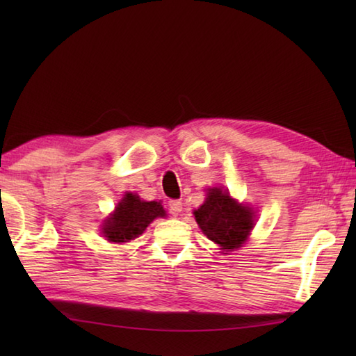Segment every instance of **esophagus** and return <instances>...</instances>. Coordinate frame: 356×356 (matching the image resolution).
<instances>
[{"label": "esophagus", "instance_id": "1", "mask_svg": "<svg viewBox=\"0 0 356 356\" xmlns=\"http://www.w3.org/2000/svg\"><path fill=\"white\" fill-rule=\"evenodd\" d=\"M168 208H170V213L172 216H177V214L182 213L184 205H182V202H180V200H170L168 202Z\"/></svg>", "mask_w": 356, "mask_h": 356}]
</instances>
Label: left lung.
Masks as SVG:
<instances>
[{
  "instance_id": "left-lung-1",
  "label": "left lung",
  "mask_w": 356,
  "mask_h": 356,
  "mask_svg": "<svg viewBox=\"0 0 356 356\" xmlns=\"http://www.w3.org/2000/svg\"><path fill=\"white\" fill-rule=\"evenodd\" d=\"M194 217L202 232L225 251L243 245L255 225L254 211L222 188H208L207 199L194 211Z\"/></svg>"
}]
</instances>
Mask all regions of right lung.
<instances>
[{"label": "right lung", "instance_id": "add662e5", "mask_svg": "<svg viewBox=\"0 0 356 356\" xmlns=\"http://www.w3.org/2000/svg\"><path fill=\"white\" fill-rule=\"evenodd\" d=\"M165 216L161 202H145L138 194L127 193L116 209L105 218L101 231L111 243H127L138 238L154 218Z\"/></svg>", "mask_w": 356, "mask_h": 356}]
</instances>
